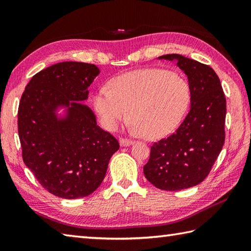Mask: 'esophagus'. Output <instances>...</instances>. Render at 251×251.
Segmentation results:
<instances>
[{
    "instance_id": "34e87169",
    "label": "esophagus",
    "mask_w": 251,
    "mask_h": 251,
    "mask_svg": "<svg viewBox=\"0 0 251 251\" xmlns=\"http://www.w3.org/2000/svg\"><path fill=\"white\" fill-rule=\"evenodd\" d=\"M120 144H121V146H124V147L125 146H130V145L134 144V140L122 138V139H120Z\"/></svg>"
}]
</instances>
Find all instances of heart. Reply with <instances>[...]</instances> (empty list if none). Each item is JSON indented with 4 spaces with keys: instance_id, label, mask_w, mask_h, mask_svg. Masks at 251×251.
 Wrapping results in <instances>:
<instances>
[{
    "instance_id": "heart-1",
    "label": "heart",
    "mask_w": 251,
    "mask_h": 251,
    "mask_svg": "<svg viewBox=\"0 0 251 251\" xmlns=\"http://www.w3.org/2000/svg\"><path fill=\"white\" fill-rule=\"evenodd\" d=\"M102 87L93 97V105L102 125L115 130L129 115L130 129L156 139L173 131L183 119L190 100L185 78L160 68L124 74Z\"/></svg>"
}]
</instances>
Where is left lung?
Here are the masks:
<instances>
[{
  "label": "left lung",
  "instance_id": "obj_1",
  "mask_svg": "<svg viewBox=\"0 0 251 251\" xmlns=\"http://www.w3.org/2000/svg\"><path fill=\"white\" fill-rule=\"evenodd\" d=\"M159 58L177 61L187 75L191 106L173 134L151 146L144 174L156 188L174 191L200 184L212 170L225 141L226 99L210 66L179 54Z\"/></svg>",
  "mask_w": 251,
  "mask_h": 251
}]
</instances>
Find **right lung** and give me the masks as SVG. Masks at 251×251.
<instances>
[{
	"label": "right lung",
	"mask_w": 251,
	"mask_h": 251,
	"mask_svg": "<svg viewBox=\"0 0 251 251\" xmlns=\"http://www.w3.org/2000/svg\"><path fill=\"white\" fill-rule=\"evenodd\" d=\"M93 64L63 62L37 73L18 106V136L24 163L44 189L64 199L87 197L101 185L111 156L119 150L114 136L97 125L92 111L79 104L99 75ZM66 120H56L57 105H69Z\"/></svg>",
	"instance_id": "add662e5"
}]
</instances>
